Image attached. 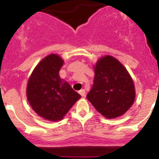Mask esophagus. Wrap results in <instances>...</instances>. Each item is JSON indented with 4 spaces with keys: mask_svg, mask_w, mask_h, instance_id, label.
I'll list each match as a JSON object with an SVG mask.
<instances>
[{
    "mask_svg": "<svg viewBox=\"0 0 159 159\" xmlns=\"http://www.w3.org/2000/svg\"><path fill=\"white\" fill-rule=\"evenodd\" d=\"M80 93V95H81V96H85V90H84V89H82V90H81L78 92Z\"/></svg>",
    "mask_w": 159,
    "mask_h": 159,
    "instance_id": "obj_1",
    "label": "esophagus"
}]
</instances>
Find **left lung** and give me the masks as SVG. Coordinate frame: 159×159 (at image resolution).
Instances as JSON below:
<instances>
[{
	"instance_id": "obj_1",
	"label": "left lung",
	"mask_w": 159,
	"mask_h": 159,
	"mask_svg": "<svg viewBox=\"0 0 159 159\" xmlns=\"http://www.w3.org/2000/svg\"><path fill=\"white\" fill-rule=\"evenodd\" d=\"M95 77L87 99L108 119L122 116L135 98L134 85L126 69L114 57L100 58L94 67Z\"/></svg>"
}]
</instances>
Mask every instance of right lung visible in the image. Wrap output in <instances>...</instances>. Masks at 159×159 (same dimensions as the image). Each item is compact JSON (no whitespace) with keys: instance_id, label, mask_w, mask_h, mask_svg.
Masks as SVG:
<instances>
[{"instance_id":"1","label":"right lung","mask_w":159,"mask_h":159,"mask_svg":"<svg viewBox=\"0 0 159 159\" xmlns=\"http://www.w3.org/2000/svg\"><path fill=\"white\" fill-rule=\"evenodd\" d=\"M63 61L52 54L38 63L28 80L27 98L33 110L49 121L63 118L81 97L70 84L60 78Z\"/></svg>"}]
</instances>
